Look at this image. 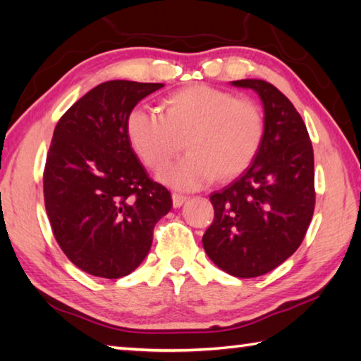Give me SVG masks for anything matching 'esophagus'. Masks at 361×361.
Returning a JSON list of instances; mask_svg holds the SVG:
<instances>
[{
  "instance_id": "esophagus-1",
  "label": "esophagus",
  "mask_w": 361,
  "mask_h": 361,
  "mask_svg": "<svg viewBox=\"0 0 361 361\" xmlns=\"http://www.w3.org/2000/svg\"><path fill=\"white\" fill-rule=\"evenodd\" d=\"M172 200H173V207H175V209H180V207L186 202L188 197H186V195H181V194L173 192V194H172Z\"/></svg>"
}]
</instances>
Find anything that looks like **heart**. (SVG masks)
<instances>
[{"label": "heart", "mask_w": 361, "mask_h": 361, "mask_svg": "<svg viewBox=\"0 0 361 361\" xmlns=\"http://www.w3.org/2000/svg\"><path fill=\"white\" fill-rule=\"evenodd\" d=\"M164 114L137 106L127 116V137L146 167L161 170L183 149L188 154L159 173L181 191L242 173L264 137V116L250 99L197 84L164 100Z\"/></svg>", "instance_id": "heart-1"}]
</instances>
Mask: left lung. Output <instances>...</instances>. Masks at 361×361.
Listing matches in <instances>:
<instances>
[{
	"label": "left lung",
	"instance_id": "left-lung-1",
	"mask_svg": "<svg viewBox=\"0 0 361 361\" xmlns=\"http://www.w3.org/2000/svg\"><path fill=\"white\" fill-rule=\"evenodd\" d=\"M264 108V137L252 164L210 195L215 219L202 237L209 258L234 277L271 272L301 245L315 207L314 149L293 103L272 84L240 79Z\"/></svg>",
	"mask_w": 361,
	"mask_h": 361
}]
</instances>
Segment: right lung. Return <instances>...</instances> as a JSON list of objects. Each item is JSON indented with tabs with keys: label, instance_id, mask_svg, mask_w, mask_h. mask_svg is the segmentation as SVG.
<instances>
[{
	"label": "right lung",
	"instance_id": "add662e5",
	"mask_svg": "<svg viewBox=\"0 0 361 361\" xmlns=\"http://www.w3.org/2000/svg\"><path fill=\"white\" fill-rule=\"evenodd\" d=\"M157 82L106 81L57 122L44 167L52 232L73 264L95 277L121 279L149 253L156 223L172 195L152 181L127 137V116Z\"/></svg>",
	"mask_w": 361,
	"mask_h": 361
}]
</instances>
